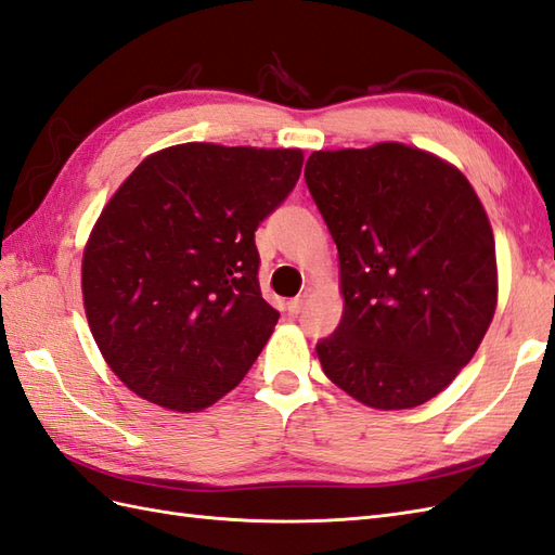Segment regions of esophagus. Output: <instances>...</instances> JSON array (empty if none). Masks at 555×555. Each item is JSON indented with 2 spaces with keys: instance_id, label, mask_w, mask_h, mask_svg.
<instances>
[{
  "instance_id": "1",
  "label": "esophagus",
  "mask_w": 555,
  "mask_h": 555,
  "mask_svg": "<svg viewBox=\"0 0 555 555\" xmlns=\"http://www.w3.org/2000/svg\"><path fill=\"white\" fill-rule=\"evenodd\" d=\"M305 295H300V298H293V300H288V312L291 314H300V309L305 307Z\"/></svg>"
}]
</instances>
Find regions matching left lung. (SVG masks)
<instances>
[{
	"label": "left lung",
	"instance_id": "8db88e82",
	"mask_svg": "<svg viewBox=\"0 0 555 555\" xmlns=\"http://www.w3.org/2000/svg\"><path fill=\"white\" fill-rule=\"evenodd\" d=\"M305 182L338 246L343 319L317 345L357 402L414 409L466 366L499 298L494 231L456 165L380 141L314 151Z\"/></svg>",
	"mask_w": 555,
	"mask_h": 555
}]
</instances>
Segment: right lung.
<instances>
[{"mask_svg":"<svg viewBox=\"0 0 555 555\" xmlns=\"http://www.w3.org/2000/svg\"><path fill=\"white\" fill-rule=\"evenodd\" d=\"M300 149L189 141L141 160L82 253L101 357L163 409L212 406L246 376L279 312L260 293L255 229L288 196Z\"/></svg>","mask_w":555,"mask_h":555,"instance_id":"1","label":"right lung"}]
</instances>
